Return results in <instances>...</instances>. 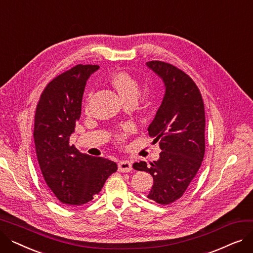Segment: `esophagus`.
Returning <instances> with one entry per match:
<instances>
[{"instance_id": "34e87169", "label": "esophagus", "mask_w": 253, "mask_h": 253, "mask_svg": "<svg viewBox=\"0 0 253 253\" xmlns=\"http://www.w3.org/2000/svg\"><path fill=\"white\" fill-rule=\"evenodd\" d=\"M119 171L120 172H130L132 170V162L125 160V161H121L119 162Z\"/></svg>"}]
</instances>
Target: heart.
<instances>
[{
  "instance_id": "b5f03b06",
  "label": "heart",
  "mask_w": 253,
  "mask_h": 253,
  "mask_svg": "<svg viewBox=\"0 0 253 253\" xmlns=\"http://www.w3.org/2000/svg\"><path fill=\"white\" fill-rule=\"evenodd\" d=\"M111 84L113 87L119 92V94L121 95L126 101L134 99L136 100L140 94L141 85L138 80L132 76L131 74L127 72H118L114 74L111 78ZM90 101V97L87 99V104ZM134 127L131 124H125L123 125L118 132L115 133V138L118 142H123L127 136L133 131Z\"/></svg>"
}]
</instances>
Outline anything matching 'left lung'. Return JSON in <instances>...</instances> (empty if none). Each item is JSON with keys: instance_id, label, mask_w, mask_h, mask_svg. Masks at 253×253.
I'll use <instances>...</instances> for the list:
<instances>
[{"instance_id": "obj_1", "label": "left lung", "mask_w": 253, "mask_h": 253, "mask_svg": "<svg viewBox=\"0 0 253 253\" xmlns=\"http://www.w3.org/2000/svg\"><path fill=\"white\" fill-rule=\"evenodd\" d=\"M147 65L160 76L166 92L148 128L162 150L150 166L140 161L133 168L150 172L154 184L148 198L168 205L182 197L200 168L205 153V110L201 92L192 78L170 63L152 60Z\"/></svg>"}]
</instances>
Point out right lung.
I'll list each match as a JSON object with an SVG mask.
<instances>
[{
  "label": "right lung",
  "mask_w": 253,
  "mask_h": 253,
  "mask_svg": "<svg viewBox=\"0 0 253 253\" xmlns=\"http://www.w3.org/2000/svg\"><path fill=\"white\" fill-rule=\"evenodd\" d=\"M96 64H77L43 90L35 114L34 139L40 169L50 191L62 204L80 206L100 192L117 171L115 162L80 153L70 136L81 117L82 98Z\"/></svg>",
  "instance_id": "right-lung-1"
}]
</instances>
